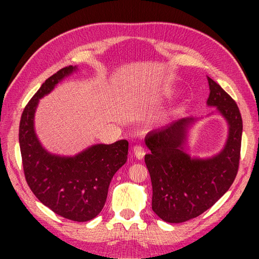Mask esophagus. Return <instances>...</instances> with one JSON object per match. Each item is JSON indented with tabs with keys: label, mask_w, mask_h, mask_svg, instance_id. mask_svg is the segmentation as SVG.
Masks as SVG:
<instances>
[{
	"label": "esophagus",
	"mask_w": 259,
	"mask_h": 259,
	"mask_svg": "<svg viewBox=\"0 0 259 259\" xmlns=\"http://www.w3.org/2000/svg\"><path fill=\"white\" fill-rule=\"evenodd\" d=\"M133 151H134V155H135V157L137 158V159H142L144 158V156H145V149L144 148H142L141 146H135L134 147V149H133Z\"/></svg>",
	"instance_id": "1"
}]
</instances>
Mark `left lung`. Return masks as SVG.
Wrapping results in <instances>:
<instances>
[{
  "label": "left lung",
  "instance_id": "obj_1",
  "mask_svg": "<svg viewBox=\"0 0 259 259\" xmlns=\"http://www.w3.org/2000/svg\"><path fill=\"white\" fill-rule=\"evenodd\" d=\"M207 104L216 107L229 130L224 149L210 158H191L185 150L187 133L197 121L181 118L148 136L145 156L152 184V210L162 221L184 223L198 217L223 197L238 171L243 120L237 104L208 76Z\"/></svg>",
  "mask_w": 259,
  "mask_h": 259
}]
</instances>
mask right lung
I'll return each mask as SVG.
<instances>
[{"label":"right lung","mask_w":259,"mask_h":259,"mask_svg":"<svg viewBox=\"0 0 259 259\" xmlns=\"http://www.w3.org/2000/svg\"><path fill=\"white\" fill-rule=\"evenodd\" d=\"M76 69L59 70L32 97L22 113L19 142L26 183L37 199L61 217L88 222L102 210L110 181L128 158L129 144L95 145L73 157L52 155L42 147L34 130L38 100Z\"/></svg>","instance_id":"right-lung-1"}]
</instances>
